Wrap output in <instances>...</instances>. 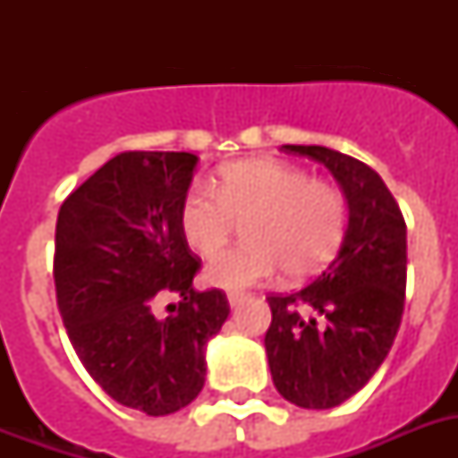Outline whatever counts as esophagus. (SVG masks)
Here are the masks:
<instances>
[{"instance_id": "34e87169", "label": "esophagus", "mask_w": 458, "mask_h": 458, "mask_svg": "<svg viewBox=\"0 0 458 458\" xmlns=\"http://www.w3.org/2000/svg\"><path fill=\"white\" fill-rule=\"evenodd\" d=\"M244 300H247V294H244V293H228V304L230 306H240Z\"/></svg>"}]
</instances>
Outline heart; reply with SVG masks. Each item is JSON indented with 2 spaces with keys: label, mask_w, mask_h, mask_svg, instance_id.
Listing matches in <instances>:
<instances>
[{
  "label": "heart",
  "mask_w": 458,
  "mask_h": 458,
  "mask_svg": "<svg viewBox=\"0 0 458 458\" xmlns=\"http://www.w3.org/2000/svg\"><path fill=\"white\" fill-rule=\"evenodd\" d=\"M247 242L207 266L208 283L242 290L276 278L287 266L294 278L320 271L340 250L347 201L337 187L313 180L280 161H237L214 180V190L192 187L180 204V233L201 257L228 242L235 221Z\"/></svg>",
  "instance_id": "b5f03b06"
}]
</instances>
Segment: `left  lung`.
I'll use <instances>...</instances> for the list:
<instances>
[{
    "mask_svg": "<svg viewBox=\"0 0 458 458\" xmlns=\"http://www.w3.org/2000/svg\"><path fill=\"white\" fill-rule=\"evenodd\" d=\"M318 161L349 208L333 264L293 294L266 297L273 320L266 354L276 390L301 409L347 402L380 369L397 337L406 293V223L370 165L318 145H283ZM310 313L301 316V309Z\"/></svg>",
    "mask_w": 458,
    "mask_h": 458,
    "instance_id": "8db88e82",
    "label": "left lung"
}]
</instances>
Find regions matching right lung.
<instances>
[{"label":"right lung","instance_id":"right-lung-1","mask_svg":"<svg viewBox=\"0 0 458 458\" xmlns=\"http://www.w3.org/2000/svg\"><path fill=\"white\" fill-rule=\"evenodd\" d=\"M199 158L123 152L68 194L56 218L54 285L68 340L111 399L147 416L180 411L204 387L207 342L230 313L223 290H194L199 259L180 204ZM175 296L168 317L156 304Z\"/></svg>","mask_w":458,"mask_h":458}]
</instances>
